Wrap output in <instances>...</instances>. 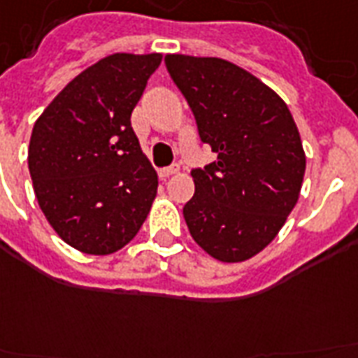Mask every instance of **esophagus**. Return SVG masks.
Masks as SVG:
<instances>
[{"instance_id":"34e87169","label":"esophagus","mask_w":358,"mask_h":358,"mask_svg":"<svg viewBox=\"0 0 358 358\" xmlns=\"http://www.w3.org/2000/svg\"><path fill=\"white\" fill-rule=\"evenodd\" d=\"M178 172H180V166L178 165L165 166V169H161V171H159V176H161V178H171V176H174V174H178Z\"/></svg>"}]
</instances>
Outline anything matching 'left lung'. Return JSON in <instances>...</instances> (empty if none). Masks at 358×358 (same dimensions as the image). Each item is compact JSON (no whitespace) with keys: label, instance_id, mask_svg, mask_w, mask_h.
Segmentation results:
<instances>
[{"label":"left lung","instance_id":"left-lung-1","mask_svg":"<svg viewBox=\"0 0 358 358\" xmlns=\"http://www.w3.org/2000/svg\"><path fill=\"white\" fill-rule=\"evenodd\" d=\"M166 70L192 108L216 161L192 171L184 206L193 241L226 264L262 252L298 203L306 152L285 100L233 62L166 55Z\"/></svg>","mask_w":358,"mask_h":358}]
</instances>
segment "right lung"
Here are the masks:
<instances>
[{"label": "right lung", "mask_w": 358, "mask_h": 358, "mask_svg": "<svg viewBox=\"0 0 358 358\" xmlns=\"http://www.w3.org/2000/svg\"><path fill=\"white\" fill-rule=\"evenodd\" d=\"M163 55L115 52L71 79L39 115L28 148L34 192L58 237L108 256L134 239L157 195V172L131 113Z\"/></svg>", "instance_id": "right-lung-1"}]
</instances>
